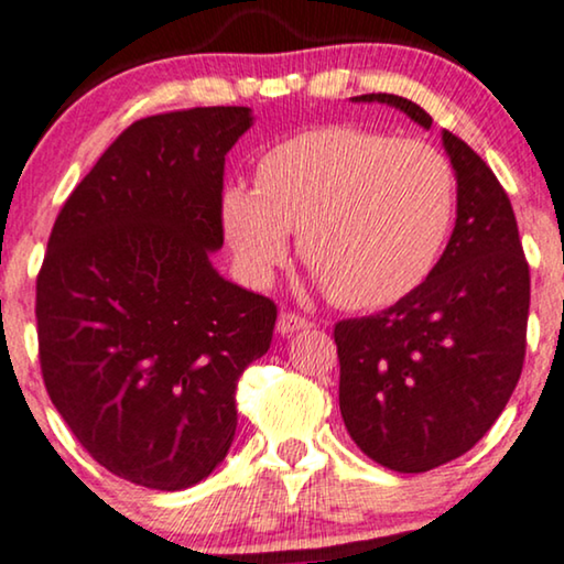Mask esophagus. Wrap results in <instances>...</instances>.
<instances>
[{"label": "esophagus", "mask_w": 564, "mask_h": 564, "mask_svg": "<svg viewBox=\"0 0 564 564\" xmlns=\"http://www.w3.org/2000/svg\"><path fill=\"white\" fill-rule=\"evenodd\" d=\"M306 327H310V319L299 317V314H291V312H283L281 317H278V325H275V329L281 335H294V333H299V329H306Z\"/></svg>", "instance_id": "34e87169"}]
</instances>
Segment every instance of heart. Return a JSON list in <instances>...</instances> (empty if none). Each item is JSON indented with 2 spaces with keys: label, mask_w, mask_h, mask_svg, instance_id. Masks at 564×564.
<instances>
[{
  "label": "heart",
  "mask_w": 564,
  "mask_h": 564,
  "mask_svg": "<svg viewBox=\"0 0 564 564\" xmlns=\"http://www.w3.org/2000/svg\"><path fill=\"white\" fill-rule=\"evenodd\" d=\"M231 252L252 283L299 254L345 310H379L423 286L456 216L444 152L356 126L296 133L258 164V185L229 183L219 200Z\"/></svg>",
  "instance_id": "b5f03b06"
}]
</instances>
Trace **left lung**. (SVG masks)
I'll return each instance as SVG.
<instances>
[{
  "label": "left lung",
  "instance_id": "obj_1",
  "mask_svg": "<svg viewBox=\"0 0 564 564\" xmlns=\"http://www.w3.org/2000/svg\"><path fill=\"white\" fill-rule=\"evenodd\" d=\"M425 131L408 97L358 95ZM456 175V224L423 286L371 317L335 325L340 412L381 467L417 475L467 454L513 394L527 356L529 265L510 200L482 156L441 133Z\"/></svg>",
  "mask_w": 564,
  "mask_h": 564
}]
</instances>
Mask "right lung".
I'll return each mask as SVG.
<instances>
[{
	"label": "right lung",
	"instance_id": "add662e5",
	"mask_svg": "<svg viewBox=\"0 0 564 564\" xmlns=\"http://www.w3.org/2000/svg\"><path fill=\"white\" fill-rule=\"evenodd\" d=\"M252 126L237 105L129 126L74 187L37 275L48 397L89 456L152 490L219 467L237 381L273 340L275 304L224 278V156Z\"/></svg>",
	"mask_w": 564,
	"mask_h": 564
}]
</instances>
